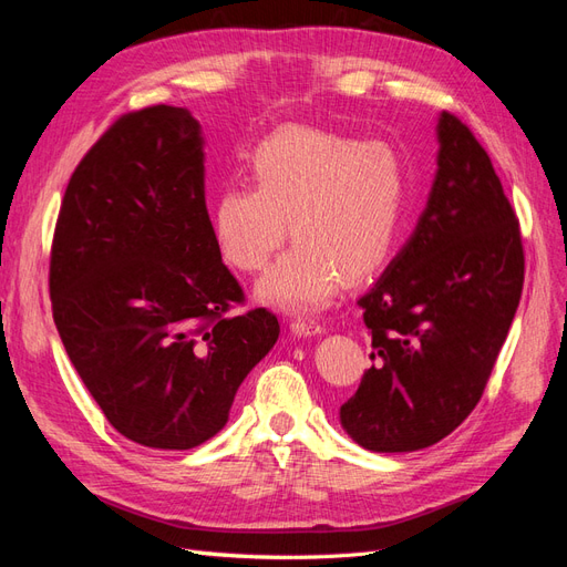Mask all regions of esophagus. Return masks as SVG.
Listing matches in <instances>:
<instances>
[{"instance_id":"obj_1","label":"esophagus","mask_w":567,"mask_h":567,"mask_svg":"<svg viewBox=\"0 0 567 567\" xmlns=\"http://www.w3.org/2000/svg\"><path fill=\"white\" fill-rule=\"evenodd\" d=\"M290 331H293L298 338H307V336H317L323 333V326L315 319H293L290 321Z\"/></svg>"}]
</instances>
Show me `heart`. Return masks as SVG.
Wrapping results in <instances>:
<instances>
[{
    "label": "heart",
    "instance_id": "heart-1",
    "mask_svg": "<svg viewBox=\"0 0 567 567\" xmlns=\"http://www.w3.org/2000/svg\"><path fill=\"white\" fill-rule=\"evenodd\" d=\"M250 186H225L210 205L221 260L255 274L288 236L293 248L257 286L288 312L329 302L346 281L379 271L398 246L406 208V163L388 140L290 125L248 153Z\"/></svg>",
    "mask_w": 567,
    "mask_h": 567
}]
</instances>
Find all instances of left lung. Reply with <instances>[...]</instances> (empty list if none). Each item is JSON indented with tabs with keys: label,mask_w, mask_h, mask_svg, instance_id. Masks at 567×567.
<instances>
[{
	"label": "left lung",
	"mask_w": 567,
	"mask_h": 567,
	"mask_svg": "<svg viewBox=\"0 0 567 567\" xmlns=\"http://www.w3.org/2000/svg\"><path fill=\"white\" fill-rule=\"evenodd\" d=\"M437 136V175L419 225L357 300L373 364L340 421L371 452L431 447L468 419L523 293L520 221L487 151L450 111Z\"/></svg>",
	"instance_id": "1"
}]
</instances>
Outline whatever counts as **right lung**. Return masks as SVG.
Instances as JSON below:
<instances>
[{"label": "right lung", "instance_id": "1", "mask_svg": "<svg viewBox=\"0 0 567 567\" xmlns=\"http://www.w3.org/2000/svg\"><path fill=\"white\" fill-rule=\"evenodd\" d=\"M54 323L120 435L194 450L225 427L274 348L265 307L221 262L205 208L200 125L175 106L120 115L65 186L49 255Z\"/></svg>", "mask_w": 567, "mask_h": 567}]
</instances>
